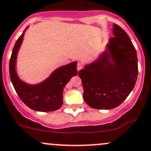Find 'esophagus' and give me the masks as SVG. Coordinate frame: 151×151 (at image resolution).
<instances>
[{"label": "esophagus", "mask_w": 151, "mask_h": 151, "mask_svg": "<svg viewBox=\"0 0 151 151\" xmlns=\"http://www.w3.org/2000/svg\"><path fill=\"white\" fill-rule=\"evenodd\" d=\"M77 70H78V72H79L80 69H82V64H81V63H78V64H77Z\"/></svg>", "instance_id": "obj_1"}]
</instances>
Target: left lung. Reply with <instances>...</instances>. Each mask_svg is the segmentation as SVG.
Returning a JSON list of instances; mask_svg holds the SVG:
<instances>
[{
	"mask_svg": "<svg viewBox=\"0 0 151 151\" xmlns=\"http://www.w3.org/2000/svg\"><path fill=\"white\" fill-rule=\"evenodd\" d=\"M114 37L105 50L79 72L83 97L92 108L110 110L127 98L135 87L138 74L137 52L127 33L113 24Z\"/></svg>",
	"mask_w": 151,
	"mask_h": 151,
	"instance_id": "obj_1",
	"label": "left lung"
}]
</instances>
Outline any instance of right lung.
<instances>
[{
  "instance_id": "right-lung-1",
  "label": "right lung",
  "mask_w": 151,
  "mask_h": 151,
  "mask_svg": "<svg viewBox=\"0 0 151 151\" xmlns=\"http://www.w3.org/2000/svg\"><path fill=\"white\" fill-rule=\"evenodd\" d=\"M29 26L16 41L9 62V73L14 87L22 102L38 112L57 110L63 104V92L70 79L77 74V62L57 68L42 82L31 84L21 80L16 72V59Z\"/></svg>"
}]
</instances>
